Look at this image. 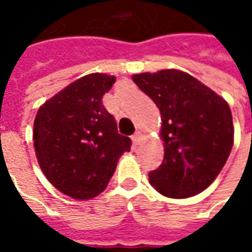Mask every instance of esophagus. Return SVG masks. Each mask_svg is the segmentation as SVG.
<instances>
[{
    "label": "esophagus",
    "mask_w": 252,
    "mask_h": 252,
    "mask_svg": "<svg viewBox=\"0 0 252 252\" xmlns=\"http://www.w3.org/2000/svg\"><path fill=\"white\" fill-rule=\"evenodd\" d=\"M131 140H133V144L139 146L141 141H143V133H141V131H136V133L131 136Z\"/></svg>",
    "instance_id": "34e87169"
}]
</instances>
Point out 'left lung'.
<instances>
[{
  "label": "left lung",
  "instance_id": "left-lung-1",
  "mask_svg": "<svg viewBox=\"0 0 252 252\" xmlns=\"http://www.w3.org/2000/svg\"><path fill=\"white\" fill-rule=\"evenodd\" d=\"M131 78L161 113L164 160L149 174L150 184L168 198L198 195L216 179L233 147L228 103L179 70L134 74Z\"/></svg>",
  "mask_w": 252,
  "mask_h": 252
}]
</instances>
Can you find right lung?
I'll return each mask as SVG.
<instances>
[{
  "mask_svg": "<svg viewBox=\"0 0 252 252\" xmlns=\"http://www.w3.org/2000/svg\"><path fill=\"white\" fill-rule=\"evenodd\" d=\"M102 73L84 75L44 102L33 123V146L44 177L62 193L88 200L109 184L118 160L130 151L102 96L115 83Z\"/></svg>",
  "mask_w": 252,
  "mask_h": 252,
  "instance_id": "add662e5",
  "label": "right lung"
}]
</instances>
